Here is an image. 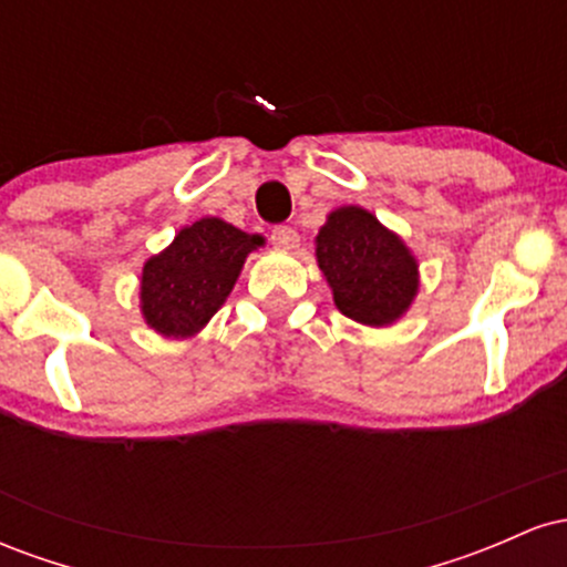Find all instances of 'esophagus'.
Instances as JSON below:
<instances>
[{"instance_id":"1","label":"esophagus","mask_w":567,"mask_h":567,"mask_svg":"<svg viewBox=\"0 0 567 567\" xmlns=\"http://www.w3.org/2000/svg\"><path fill=\"white\" fill-rule=\"evenodd\" d=\"M269 237L271 245L279 247V250H296L298 247V231L290 229V226H275Z\"/></svg>"}]
</instances>
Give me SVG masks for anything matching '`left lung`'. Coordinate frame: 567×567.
<instances>
[{
  "label": "left lung",
  "instance_id": "8db88e82",
  "mask_svg": "<svg viewBox=\"0 0 567 567\" xmlns=\"http://www.w3.org/2000/svg\"><path fill=\"white\" fill-rule=\"evenodd\" d=\"M317 264L338 311L370 328L400 320L419 292L413 252L373 213L357 205L330 213L317 234Z\"/></svg>",
  "mask_w": 567,
  "mask_h": 567
}]
</instances>
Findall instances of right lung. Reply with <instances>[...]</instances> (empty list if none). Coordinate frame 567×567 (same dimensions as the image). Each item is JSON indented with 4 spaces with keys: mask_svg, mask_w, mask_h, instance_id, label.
Listing matches in <instances>:
<instances>
[{
    "mask_svg": "<svg viewBox=\"0 0 567 567\" xmlns=\"http://www.w3.org/2000/svg\"><path fill=\"white\" fill-rule=\"evenodd\" d=\"M264 245L220 218H199L175 234L173 245L152 256L141 275V311L167 338L199 333L224 306L247 252Z\"/></svg>",
    "mask_w": 567,
    "mask_h": 567,
    "instance_id": "1",
    "label": "right lung"
}]
</instances>
